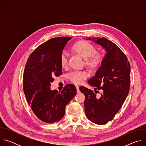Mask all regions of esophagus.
<instances>
[{
  "label": "esophagus",
  "instance_id": "1",
  "mask_svg": "<svg viewBox=\"0 0 146 146\" xmlns=\"http://www.w3.org/2000/svg\"><path fill=\"white\" fill-rule=\"evenodd\" d=\"M76 90H77V92H80L79 87H78V86H76Z\"/></svg>",
  "mask_w": 146,
  "mask_h": 146
}]
</instances>
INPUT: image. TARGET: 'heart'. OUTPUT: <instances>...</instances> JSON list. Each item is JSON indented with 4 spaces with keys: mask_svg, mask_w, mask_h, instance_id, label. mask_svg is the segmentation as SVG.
Masks as SVG:
<instances>
[{
    "mask_svg": "<svg viewBox=\"0 0 146 146\" xmlns=\"http://www.w3.org/2000/svg\"><path fill=\"white\" fill-rule=\"evenodd\" d=\"M72 50L81 57L85 58L86 66L91 70H96L102 65L105 58L104 54L96 51L95 46L85 40H81L76 42L72 47ZM60 66L65 69L68 65V55L66 53L62 52L59 58ZM88 74L86 71H73L68 74L70 82L75 84H79L87 78Z\"/></svg>",
    "mask_w": 146,
    "mask_h": 146,
    "instance_id": "obj_1",
    "label": "heart"
}]
</instances>
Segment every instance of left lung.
<instances>
[{
  "instance_id": "1",
  "label": "left lung",
  "mask_w": 146,
  "mask_h": 146,
  "mask_svg": "<svg viewBox=\"0 0 146 146\" xmlns=\"http://www.w3.org/2000/svg\"><path fill=\"white\" fill-rule=\"evenodd\" d=\"M94 40L107 52L95 76L88 82L95 93L85 87H80L84 94V108L88 119L98 125H104L113 119L125 100L131 84V66L128 58L112 41L105 38ZM101 90L99 98L96 95Z\"/></svg>"
}]
</instances>
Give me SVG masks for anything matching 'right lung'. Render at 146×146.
Instances as JSON below:
<instances>
[{
	"label": "right lung",
	"mask_w": 146,
	"mask_h": 146,
	"mask_svg": "<svg viewBox=\"0 0 146 146\" xmlns=\"http://www.w3.org/2000/svg\"><path fill=\"white\" fill-rule=\"evenodd\" d=\"M69 37L52 38L37 47L30 55L23 75L27 100L36 116L51 123L65 115L67 104L77 94L76 87L67 84L61 92L50 90L55 77L62 74L59 58Z\"/></svg>",
	"instance_id": "1"
}]
</instances>
